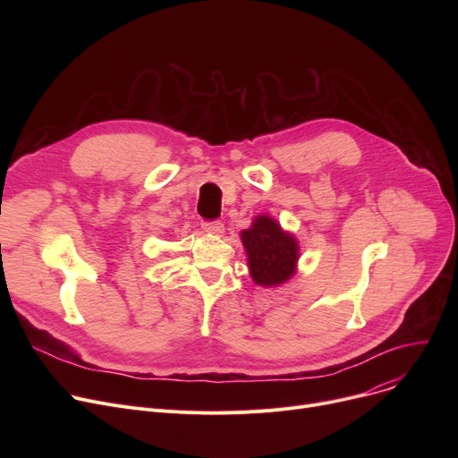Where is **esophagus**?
<instances>
[{"mask_svg": "<svg viewBox=\"0 0 458 458\" xmlns=\"http://www.w3.org/2000/svg\"><path fill=\"white\" fill-rule=\"evenodd\" d=\"M202 230L213 235H221L225 232V225L221 221H206L202 223Z\"/></svg>", "mask_w": 458, "mask_h": 458, "instance_id": "esophagus-1", "label": "esophagus"}]
</instances>
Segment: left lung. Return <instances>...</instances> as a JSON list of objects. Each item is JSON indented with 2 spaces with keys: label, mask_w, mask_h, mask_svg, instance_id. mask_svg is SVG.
I'll return each mask as SVG.
<instances>
[{
  "label": "left lung",
  "mask_w": 458,
  "mask_h": 458,
  "mask_svg": "<svg viewBox=\"0 0 458 458\" xmlns=\"http://www.w3.org/2000/svg\"><path fill=\"white\" fill-rule=\"evenodd\" d=\"M242 242L247 249L250 276L259 285L284 284L295 273L299 258L297 242L282 232L271 216L261 215L249 230L242 232Z\"/></svg>",
  "instance_id": "1"
}]
</instances>
